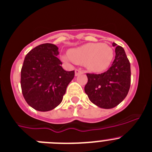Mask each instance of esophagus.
Listing matches in <instances>:
<instances>
[{
	"label": "esophagus",
	"mask_w": 152,
	"mask_h": 152,
	"mask_svg": "<svg viewBox=\"0 0 152 152\" xmlns=\"http://www.w3.org/2000/svg\"><path fill=\"white\" fill-rule=\"evenodd\" d=\"M81 73H85L84 70H83V69H76V70H75V75H76V76H79Z\"/></svg>",
	"instance_id": "obj_1"
}]
</instances>
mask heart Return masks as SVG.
Wrapping results in <instances>:
<instances>
[{"instance_id":"heart-1","label":"heart","mask_w":152,"mask_h":152,"mask_svg":"<svg viewBox=\"0 0 152 152\" xmlns=\"http://www.w3.org/2000/svg\"><path fill=\"white\" fill-rule=\"evenodd\" d=\"M114 57L113 49L106 44L90 42L69 50L62 55L64 61L85 64L92 72H101L110 66Z\"/></svg>"}]
</instances>
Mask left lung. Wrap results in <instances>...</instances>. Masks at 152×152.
<instances>
[{
	"instance_id": "1",
	"label": "left lung",
	"mask_w": 152,
	"mask_h": 152,
	"mask_svg": "<svg viewBox=\"0 0 152 152\" xmlns=\"http://www.w3.org/2000/svg\"><path fill=\"white\" fill-rule=\"evenodd\" d=\"M115 46V57L110 69L101 74L87 73L85 92L91 103L102 109H112L122 102L130 86V64L124 49Z\"/></svg>"
}]
</instances>
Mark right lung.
<instances>
[{"label": "right lung", "instance_id": "add662e5", "mask_svg": "<svg viewBox=\"0 0 152 152\" xmlns=\"http://www.w3.org/2000/svg\"><path fill=\"white\" fill-rule=\"evenodd\" d=\"M58 46L52 43L39 45L25 56L21 70L22 94L30 106L37 111L47 112L63 100L74 70L66 71L57 56Z\"/></svg>", "mask_w": 152, "mask_h": 152}]
</instances>
